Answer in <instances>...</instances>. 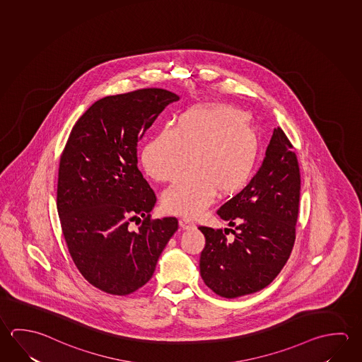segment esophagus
I'll list each match as a JSON object with an SVG mask.
<instances>
[{
  "label": "esophagus",
  "instance_id": "34e87169",
  "mask_svg": "<svg viewBox=\"0 0 362 362\" xmlns=\"http://www.w3.org/2000/svg\"><path fill=\"white\" fill-rule=\"evenodd\" d=\"M179 226L183 228V230H190V228H196V225L193 222L189 221L188 218H180L179 220Z\"/></svg>",
  "mask_w": 362,
  "mask_h": 362
}]
</instances>
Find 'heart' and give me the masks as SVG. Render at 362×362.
I'll return each mask as SVG.
<instances>
[{"label":"heart","mask_w":362,"mask_h":362,"mask_svg":"<svg viewBox=\"0 0 362 362\" xmlns=\"http://www.w3.org/2000/svg\"><path fill=\"white\" fill-rule=\"evenodd\" d=\"M259 140L247 113L230 105H197L178 115L141 150V164L158 182H172L189 163L192 169L163 194L173 215L196 217L220 197L239 193L253 174ZM191 158H189V155Z\"/></svg>","instance_id":"b5f03b06"}]
</instances>
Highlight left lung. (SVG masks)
Returning a JSON list of instances; mask_svg holds the SVG:
<instances>
[{
  "mask_svg": "<svg viewBox=\"0 0 362 362\" xmlns=\"http://www.w3.org/2000/svg\"><path fill=\"white\" fill-rule=\"evenodd\" d=\"M300 182L291 142L274 128L259 170L217 211L234 228H228L234 240L228 241L221 228H198L206 238L199 271L212 291L239 298L260 291L277 277L295 243Z\"/></svg>",
  "mask_w": 362,
  "mask_h": 362,
  "instance_id": "8db88e82",
  "label": "left lung"
}]
</instances>
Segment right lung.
I'll list each match as a JSON object with an SVG mask.
<instances>
[{
  "label": "right lung",
  "instance_id": "add662e5",
  "mask_svg": "<svg viewBox=\"0 0 362 362\" xmlns=\"http://www.w3.org/2000/svg\"><path fill=\"white\" fill-rule=\"evenodd\" d=\"M179 96L141 89L105 96L83 113L61 155L57 211L71 258L86 281L126 296L146 285L175 217L153 220L156 196L137 168V142ZM141 216L137 232L127 225Z\"/></svg>",
  "mask_w": 362,
  "mask_h": 362
}]
</instances>
